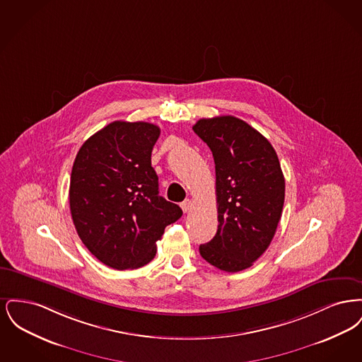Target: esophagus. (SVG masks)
I'll return each mask as SVG.
<instances>
[{
    "label": "esophagus",
    "mask_w": 362,
    "mask_h": 362,
    "mask_svg": "<svg viewBox=\"0 0 362 362\" xmlns=\"http://www.w3.org/2000/svg\"><path fill=\"white\" fill-rule=\"evenodd\" d=\"M191 206H192V204H191L189 199H186V201H183V202L180 204V207H182V210H183L185 213H189Z\"/></svg>",
    "instance_id": "34e87169"
}]
</instances>
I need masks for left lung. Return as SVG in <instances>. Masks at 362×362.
I'll list each match as a JSON object with an SVG mask.
<instances>
[{
	"label": "left lung",
	"instance_id": "8db88e82",
	"mask_svg": "<svg viewBox=\"0 0 362 362\" xmlns=\"http://www.w3.org/2000/svg\"><path fill=\"white\" fill-rule=\"evenodd\" d=\"M192 130L216 164L218 229L199 245L214 267L236 273L252 266L276 235L285 179L274 148L258 130L232 115L199 119Z\"/></svg>",
	"mask_w": 362,
	"mask_h": 362
}]
</instances>
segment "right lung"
I'll return each instance as SVG.
<instances>
[{"instance_id": "obj_1", "label": "right lung", "mask_w": 362, "mask_h": 362, "mask_svg": "<svg viewBox=\"0 0 362 362\" xmlns=\"http://www.w3.org/2000/svg\"><path fill=\"white\" fill-rule=\"evenodd\" d=\"M160 129L115 121L88 138L70 175L73 224L93 257L117 270L155 258L156 241L182 209L158 195L152 149Z\"/></svg>"}]
</instances>
